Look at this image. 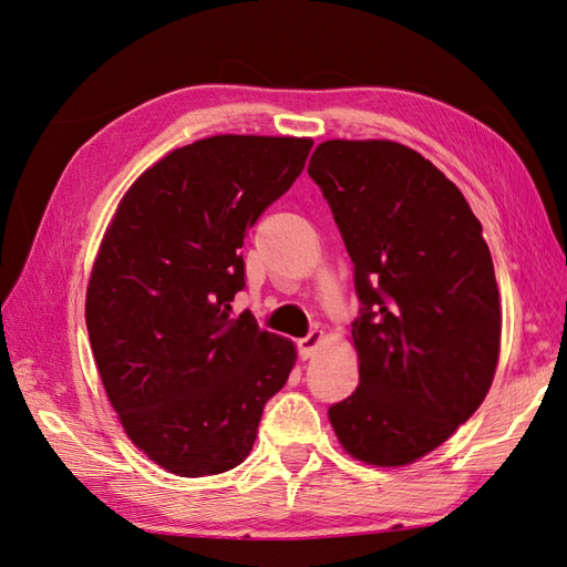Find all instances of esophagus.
<instances>
[{
  "instance_id": "1",
  "label": "esophagus",
  "mask_w": 567,
  "mask_h": 567,
  "mask_svg": "<svg viewBox=\"0 0 567 567\" xmlns=\"http://www.w3.org/2000/svg\"><path fill=\"white\" fill-rule=\"evenodd\" d=\"M321 338H323V333H321L319 329H315V331L307 333L305 338H300V340H298V354H300L302 359H310V357L315 354V350L319 348Z\"/></svg>"
}]
</instances>
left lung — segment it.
<instances>
[{
  "mask_svg": "<svg viewBox=\"0 0 567 567\" xmlns=\"http://www.w3.org/2000/svg\"><path fill=\"white\" fill-rule=\"evenodd\" d=\"M307 175L329 203L362 302L359 385L329 406L346 452L404 466L483 404L502 340L483 225L421 153L394 142H323Z\"/></svg>",
  "mask_w": 567,
  "mask_h": 567,
  "instance_id": "left-lung-1",
  "label": "left lung"
}]
</instances>
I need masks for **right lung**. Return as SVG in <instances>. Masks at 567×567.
I'll list each match as a JSON object with an SVG mask.
<instances>
[{
	"instance_id": "right-lung-1",
	"label": "right lung",
	"mask_w": 567,
	"mask_h": 567,
	"mask_svg": "<svg viewBox=\"0 0 567 567\" xmlns=\"http://www.w3.org/2000/svg\"><path fill=\"white\" fill-rule=\"evenodd\" d=\"M310 151L296 136H210L148 167L117 205L84 319L120 423L169 473L236 468L296 364L293 342L250 312L234 319L231 302L246 288L238 248Z\"/></svg>"
}]
</instances>
